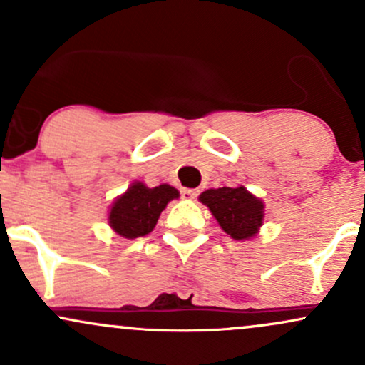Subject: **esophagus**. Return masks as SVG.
<instances>
[{
    "mask_svg": "<svg viewBox=\"0 0 365 365\" xmlns=\"http://www.w3.org/2000/svg\"><path fill=\"white\" fill-rule=\"evenodd\" d=\"M182 195L183 199H195V197L199 195V190H197V188H183Z\"/></svg>",
    "mask_w": 365,
    "mask_h": 365,
    "instance_id": "obj_1",
    "label": "esophagus"
}]
</instances>
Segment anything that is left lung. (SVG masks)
<instances>
[{
	"instance_id": "1",
	"label": "left lung",
	"mask_w": 365,
	"mask_h": 365,
	"mask_svg": "<svg viewBox=\"0 0 365 365\" xmlns=\"http://www.w3.org/2000/svg\"><path fill=\"white\" fill-rule=\"evenodd\" d=\"M199 200L209 207L223 232L235 240H249L262 226L264 202L244 185L209 188L199 195Z\"/></svg>"
}]
</instances>
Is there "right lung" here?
<instances>
[{"label": "right lung", "mask_w": 365, "mask_h": 365, "mask_svg": "<svg viewBox=\"0 0 365 365\" xmlns=\"http://www.w3.org/2000/svg\"><path fill=\"white\" fill-rule=\"evenodd\" d=\"M178 197L180 192L168 183L149 188L142 182H133L127 192L111 204L108 221L120 237L130 240L144 237L153 232L159 215L170 200Z\"/></svg>", "instance_id": "obj_1"}]
</instances>
